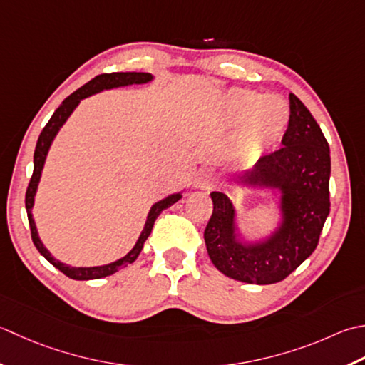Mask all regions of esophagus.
I'll return each mask as SVG.
<instances>
[{
  "label": "esophagus",
  "instance_id": "esophagus-1",
  "mask_svg": "<svg viewBox=\"0 0 365 365\" xmlns=\"http://www.w3.org/2000/svg\"><path fill=\"white\" fill-rule=\"evenodd\" d=\"M213 185V174L209 168H201L195 175L196 188H210Z\"/></svg>",
  "mask_w": 365,
  "mask_h": 365
}]
</instances>
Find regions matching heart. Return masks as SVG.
<instances>
[{
	"instance_id": "heart-1",
	"label": "heart",
	"mask_w": 365,
	"mask_h": 365,
	"mask_svg": "<svg viewBox=\"0 0 365 365\" xmlns=\"http://www.w3.org/2000/svg\"><path fill=\"white\" fill-rule=\"evenodd\" d=\"M223 118L239 128V148L244 160H255L274 147L287 133L291 120L288 103L277 95L232 88L223 98Z\"/></svg>"
}]
</instances>
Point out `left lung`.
Returning <instances> with one entry per match:
<instances>
[{"label": "left lung", "mask_w": 365, "mask_h": 365, "mask_svg": "<svg viewBox=\"0 0 365 365\" xmlns=\"http://www.w3.org/2000/svg\"><path fill=\"white\" fill-rule=\"evenodd\" d=\"M291 120L282 148L262 156L234 183L240 188L278 191L277 226L267 235L248 239L237 210L223 191H212V217L204 231L207 253L221 274L252 284L287 278L315 252L329 215L331 152L317 120L289 93Z\"/></svg>", "instance_id": "1"}]
</instances>
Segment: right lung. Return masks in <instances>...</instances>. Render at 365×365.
I'll return each mask as SVG.
<instances>
[{"mask_svg":"<svg viewBox=\"0 0 365 365\" xmlns=\"http://www.w3.org/2000/svg\"><path fill=\"white\" fill-rule=\"evenodd\" d=\"M153 74L150 73H112V74H101L96 76L95 78H91L88 83H85L83 87H81L78 90H76L73 95H69L64 101L60 104L58 109L53 112L52 118L48 120V123L46 125L44 130L39 134L38 144H36V150H34V169H33V177L30 180V185H28L26 190V196H25V207H26V213H28V221H30V230H31V239L34 247L38 248V252L44 256V258L55 266L61 272L73 278V280H96V278H104L107 275H112L118 272L123 267H126L128 264L134 262L138 259L139 253L144 248L145 240L148 239L150 232L153 230L155 220L158 218L160 213L163 210H166L168 207H170L173 204H175L177 201H180L183 191L178 192H173L166 197H163L161 201L155 202L152 207H150L148 215L145 220L144 230H142L138 242L128 252L123 258H120L113 262L109 264H103V266H90V267H76V266H69V264H64L61 261H58L56 258H53L52 253L48 252L46 248V245L42 244V240L39 237L38 227H36L34 218H33V207H34V199H36V192H38L39 188V182L42 177V169H44V164L47 160L48 150L52 147V142L55 140L56 134L60 133V130L63 128V125L66 123V120L71 117V113L76 110V107L81 104L82 99L88 98L91 95H96V93H101L104 90H112V88H120V87H131V85H142V83H148L153 81Z\"/></svg>","mask_w":365,"mask_h":365,"instance_id":"add662e5","label":"right lung"}]
</instances>
